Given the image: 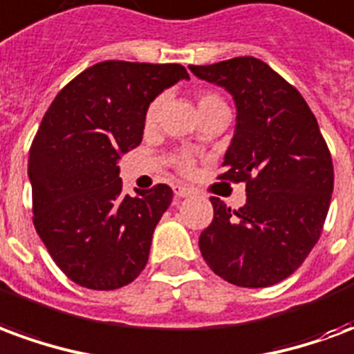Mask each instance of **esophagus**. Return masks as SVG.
Returning a JSON list of instances; mask_svg holds the SVG:
<instances>
[{
  "label": "esophagus",
  "instance_id": "1",
  "mask_svg": "<svg viewBox=\"0 0 354 354\" xmlns=\"http://www.w3.org/2000/svg\"><path fill=\"white\" fill-rule=\"evenodd\" d=\"M193 193L192 187H187V185H174V195L176 197H189Z\"/></svg>",
  "mask_w": 354,
  "mask_h": 354
}]
</instances>
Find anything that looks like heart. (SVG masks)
Returning a JSON list of instances; mask_svg holds the SVG:
<instances>
[{
	"label": "heart",
	"instance_id": "obj_1",
	"mask_svg": "<svg viewBox=\"0 0 354 354\" xmlns=\"http://www.w3.org/2000/svg\"><path fill=\"white\" fill-rule=\"evenodd\" d=\"M159 106H161V100L157 98L153 100L146 109V127H151L155 123V119H157V113H159ZM197 108H199V113H208V111H212V109H220V108H227L223 100L220 96H216L212 93H201L197 96ZM178 169L184 170V172H189L193 169V161L189 155H180L176 159Z\"/></svg>",
	"mask_w": 354,
	"mask_h": 354
}]
</instances>
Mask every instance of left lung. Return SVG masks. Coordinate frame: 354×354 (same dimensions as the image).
<instances>
[{"instance_id":"1","label":"left lung","mask_w":354,"mask_h":354,"mask_svg":"<svg viewBox=\"0 0 354 354\" xmlns=\"http://www.w3.org/2000/svg\"><path fill=\"white\" fill-rule=\"evenodd\" d=\"M189 70L235 100L237 124L220 180L246 184L239 210L210 197L214 220L201 233V254L231 284H277L304 263L326 220L334 192L326 142L304 96L260 58Z\"/></svg>"}]
</instances>
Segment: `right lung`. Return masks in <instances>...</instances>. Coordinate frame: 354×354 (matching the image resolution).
<instances>
[{
    "label": "right lung",
    "instance_id": "1",
    "mask_svg": "<svg viewBox=\"0 0 354 354\" xmlns=\"http://www.w3.org/2000/svg\"><path fill=\"white\" fill-rule=\"evenodd\" d=\"M184 66L106 60L66 85L43 115L28 159L34 225L68 279L115 290L146 267L172 189L124 195L119 159L142 142L146 109Z\"/></svg>",
    "mask_w": 354,
    "mask_h": 354
}]
</instances>
